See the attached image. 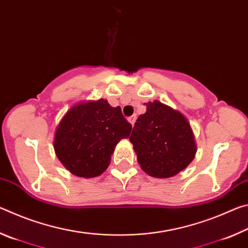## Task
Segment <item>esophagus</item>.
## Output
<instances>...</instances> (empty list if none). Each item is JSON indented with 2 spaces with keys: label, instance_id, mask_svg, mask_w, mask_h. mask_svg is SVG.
<instances>
[{
  "label": "esophagus",
  "instance_id": "1",
  "mask_svg": "<svg viewBox=\"0 0 248 248\" xmlns=\"http://www.w3.org/2000/svg\"><path fill=\"white\" fill-rule=\"evenodd\" d=\"M136 118H137L136 116H131V117H129V118H128V121L133 125L134 123H136Z\"/></svg>",
  "mask_w": 248,
  "mask_h": 248
}]
</instances>
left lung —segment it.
Returning a JSON list of instances; mask_svg holds the SVG:
<instances>
[{
  "label": "left lung",
  "instance_id": "8db88e82",
  "mask_svg": "<svg viewBox=\"0 0 248 248\" xmlns=\"http://www.w3.org/2000/svg\"><path fill=\"white\" fill-rule=\"evenodd\" d=\"M145 106L130 136L138 163L152 177H173L190 164L197 152L190 124L182 112L158 100Z\"/></svg>",
  "mask_w": 248,
  "mask_h": 248
}]
</instances>
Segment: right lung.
<instances>
[{
	"mask_svg": "<svg viewBox=\"0 0 248 248\" xmlns=\"http://www.w3.org/2000/svg\"><path fill=\"white\" fill-rule=\"evenodd\" d=\"M131 130L120 107H111L106 99L78 103L58 124L54 152L73 175L96 177L107 170L115 146Z\"/></svg>",
	"mask_w": 248,
	"mask_h": 248,
	"instance_id": "right-lung-1",
	"label": "right lung"
}]
</instances>
